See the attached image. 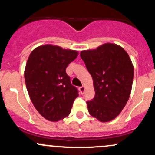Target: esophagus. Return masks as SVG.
I'll return each mask as SVG.
<instances>
[{
	"instance_id": "esophagus-1",
	"label": "esophagus",
	"mask_w": 155,
	"mask_h": 155,
	"mask_svg": "<svg viewBox=\"0 0 155 155\" xmlns=\"http://www.w3.org/2000/svg\"><path fill=\"white\" fill-rule=\"evenodd\" d=\"M79 91H80V93L82 94H83L84 93H85V87H84V86H82V87H80L79 88Z\"/></svg>"
}]
</instances>
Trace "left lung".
<instances>
[{
    "label": "left lung",
    "instance_id": "1",
    "mask_svg": "<svg viewBox=\"0 0 155 155\" xmlns=\"http://www.w3.org/2000/svg\"><path fill=\"white\" fill-rule=\"evenodd\" d=\"M80 56L93 79L95 96L87 101L91 116L101 122L116 118L130 95L134 65L121 46L107 43L95 49L84 50Z\"/></svg>",
    "mask_w": 155,
    "mask_h": 155
}]
</instances>
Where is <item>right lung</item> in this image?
<instances>
[{"label": "right lung", "mask_w": 155, "mask_h": 155, "mask_svg": "<svg viewBox=\"0 0 155 155\" xmlns=\"http://www.w3.org/2000/svg\"><path fill=\"white\" fill-rule=\"evenodd\" d=\"M78 54L76 50L51 44L38 46L30 54L25 69L26 87L34 107L48 121L68 117L79 96L66 73Z\"/></svg>", "instance_id": "obj_1"}]
</instances>
